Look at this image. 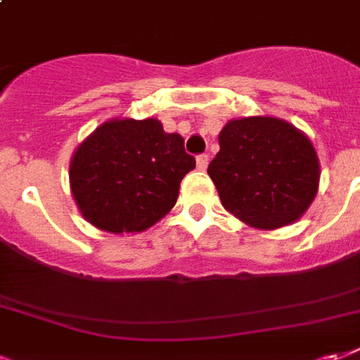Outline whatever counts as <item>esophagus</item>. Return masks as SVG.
<instances>
[{
	"label": "esophagus",
	"mask_w": 360,
	"mask_h": 360,
	"mask_svg": "<svg viewBox=\"0 0 360 360\" xmlns=\"http://www.w3.org/2000/svg\"><path fill=\"white\" fill-rule=\"evenodd\" d=\"M195 161H198V169L199 170H205L207 165H209V155H205V153L198 155V159H195Z\"/></svg>",
	"instance_id": "1"
}]
</instances>
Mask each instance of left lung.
I'll return each instance as SVG.
<instances>
[{
  "mask_svg": "<svg viewBox=\"0 0 360 360\" xmlns=\"http://www.w3.org/2000/svg\"><path fill=\"white\" fill-rule=\"evenodd\" d=\"M219 143L207 172L224 209L249 226H285L313 203L319 157L295 126L274 117L236 119L222 128Z\"/></svg>",
  "mask_w": 360,
  "mask_h": 360,
  "instance_id": "obj_1",
  "label": "left lung"
}]
</instances>
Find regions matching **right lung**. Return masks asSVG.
<instances>
[{"label":"right lung","mask_w":360,"mask_h":360,"mask_svg":"<svg viewBox=\"0 0 360 360\" xmlns=\"http://www.w3.org/2000/svg\"><path fill=\"white\" fill-rule=\"evenodd\" d=\"M195 169L182 136L157 119L109 120L80 143L70 188L84 219L112 234L141 232L174 207L182 178Z\"/></svg>","instance_id":"right-lung-1"}]
</instances>
